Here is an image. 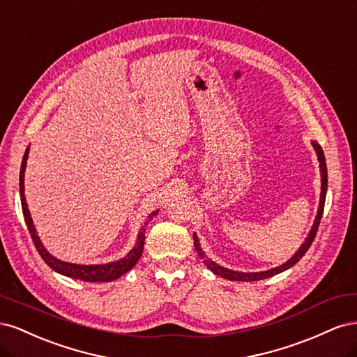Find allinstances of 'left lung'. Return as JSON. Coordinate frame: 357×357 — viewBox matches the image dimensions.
<instances>
[{
    "label": "left lung",
    "instance_id": "left-lung-1",
    "mask_svg": "<svg viewBox=\"0 0 357 357\" xmlns=\"http://www.w3.org/2000/svg\"><path fill=\"white\" fill-rule=\"evenodd\" d=\"M312 147H314L316 153H317V159L320 162V172H321V193H320V202H319V210H317V215H316V220L314 225H312V228L308 234V236L305 238V241L302 243V245L298 248V252L291 256L289 261L283 265H280L277 268L273 269H268V271H262V273H240V271H232V269L228 268H223L220 265H218L215 262H213L211 259L205 257V253L202 252V248L199 245V240L198 236L193 234V241H195V250L198 252L199 257L204 259V264L207 265V268L210 269L211 273H214L215 275H220L226 280H231V282H257V280H264L268 277H273L275 274H280L286 271V269L294 266L296 262L301 261V257L307 253V250L310 248V245L314 241V236L317 234L319 229V225L321 220V214H323V208H325V199H326V189H328V169H326V160H325V155H323V150L320 147V144H317L316 142L312 143Z\"/></svg>",
    "mask_w": 357,
    "mask_h": 357
}]
</instances>
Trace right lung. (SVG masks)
Instances as JSON below:
<instances>
[{
  "label": "right lung",
  "instance_id": "1",
  "mask_svg": "<svg viewBox=\"0 0 357 357\" xmlns=\"http://www.w3.org/2000/svg\"><path fill=\"white\" fill-rule=\"evenodd\" d=\"M28 153H29V147L25 150V155L22 159V165H20V176H19V193H20V202H22V211H24V218H25V223L28 226V231L31 234V238L34 241V245L37 248V252L40 253V256L43 257V261H45L52 269H55L56 273L62 274V275H67L70 278H75V280H82V282H113V280L122 277L125 273H128L129 269H131L137 262L138 259L142 257L143 253V248H144V240H146V226L147 223L152 220L155 215L158 214V211H153L152 214H149L147 220L144 222V226L138 232L137 236V243L134 245V248L131 252H129L125 257L119 259V261L110 262V264H102V265H77V264H70V262H63L56 259L55 256H52L45 245L41 244L37 231H36V226L32 223L31 219V214L28 210V204L25 199V186H24V181H25V168H26V159H28Z\"/></svg>",
  "mask_w": 357,
  "mask_h": 357
}]
</instances>
